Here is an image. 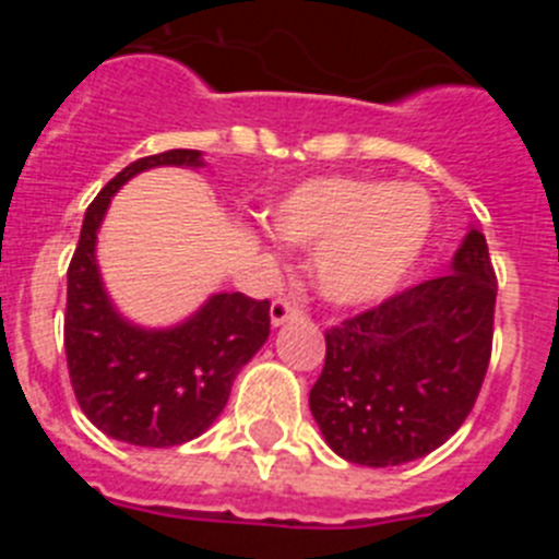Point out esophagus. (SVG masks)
I'll use <instances>...</instances> for the list:
<instances>
[{
	"instance_id": "34e87169",
	"label": "esophagus",
	"mask_w": 559,
	"mask_h": 559,
	"mask_svg": "<svg viewBox=\"0 0 559 559\" xmlns=\"http://www.w3.org/2000/svg\"><path fill=\"white\" fill-rule=\"evenodd\" d=\"M299 316H302L299 305H294L290 299H285V296L274 299V305H271V324H274V328L285 324L288 319H299Z\"/></svg>"
}]
</instances>
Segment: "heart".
<instances>
[{"label":"heart","instance_id":"obj_1","mask_svg":"<svg viewBox=\"0 0 559 559\" xmlns=\"http://www.w3.org/2000/svg\"><path fill=\"white\" fill-rule=\"evenodd\" d=\"M271 229L316 246L313 283L333 305L386 299L403 285L433 229V201L417 185L328 176L296 187L271 210Z\"/></svg>","mask_w":559,"mask_h":559}]
</instances>
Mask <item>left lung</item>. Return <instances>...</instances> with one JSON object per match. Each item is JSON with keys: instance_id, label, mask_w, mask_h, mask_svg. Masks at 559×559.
Returning <instances> with one entry per match:
<instances>
[{"instance_id": "1", "label": "left lung", "mask_w": 559, "mask_h": 559, "mask_svg": "<svg viewBox=\"0 0 559 559\" xmlns=\"http://www.w3.org/2000/svg\"><path fill=\"white\" fill-rule=\"evenodd\" d=\"M498 280L467 231L451 274L389 296L324 333L310 412L341 459L392 467L437 451L473 412L492 353Z\"/></svg>"}]
</instances>
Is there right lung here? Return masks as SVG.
I'll return each mask as SVG.
<instances>
[{"mask_svg": "<svg viewBox=\"0 0 559 559\" xmlns=\"http://www.w3.org/2000/svg\"><path fill=\"white\" fill-rule=\"evenodd\" d=\"M159 165L201 167V151L156 153L117 173L88 204L67 271L63 347L78 406L106 437L140 448H173L201 437L224 412L231 380L263 347L271 302L215 294L170 330L126 322L108 302L95 243L108 201L136 173Z\"/></svg>", "mask_w": 559, "mask_h": 559, "instance_id": "right-lung-1", "label": "right lung"}]
</instances>
